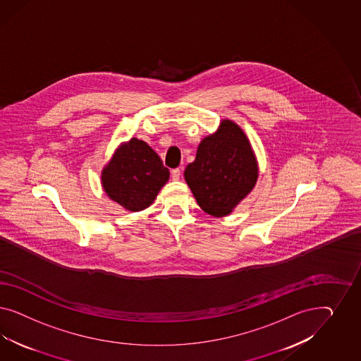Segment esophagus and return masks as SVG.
I'll return each instance as SVG.
<instances>
[{
	"instance_id": "obj_1",
	"label": "esophagus",
	"mask_w": 361,
	"mask_h": 361,
	"mask_svg": "<svg viewBox=\"0 0 361 361\" xmlns=\"http://www.w3.org/2000/svg\"><path fill=\"white\" fill-rule=\"evenodd\" d=\"M171 176H172V180H178L180 176H181V171L178 168H176V169L171 172Z\"/></svg>"
}]
</instances>
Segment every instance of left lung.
<instances>
[{
    "label": "left lung",
    "instance_id": "left-lung-1",
    "mask_svg": "<svg viewBox=\"0 0 361 361\" xmlns=\"http://www.w3.org/2000/svg\"><path fill=\"white\" fill-rule=\"evenodd\" d=\"M259 175L258 161L246 133L224 119L205 136L196 159L184 171L186 184L198 207L213 217H225L252 192Z\"/></svg>",
    "mask_w": 361,
    "mask_h": 361
}]
</instances>
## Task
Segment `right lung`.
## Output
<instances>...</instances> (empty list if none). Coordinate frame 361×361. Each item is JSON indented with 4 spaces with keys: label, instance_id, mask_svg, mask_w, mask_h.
I'll return each mask as SVG.
<instances>
[{
    "label": "right lung",
    "instance_id": "add662e5",
    "mask_svg": "<svg viewBox=\"0 0 361 361\" xmlns=\"http://www.w3.org/2000/svg\"><path fill=\"white\" fill-rule=\"evenodd\" d=\"M106 195L130 212L148 208L169 180L159 154L142 140L121 142L102 171Z\"/></svg>",
    "mask_w": 361,
    "mask_h": 361
}]
</instances>
